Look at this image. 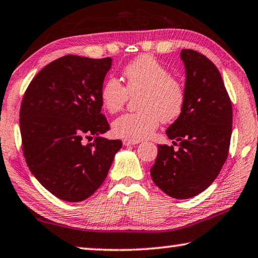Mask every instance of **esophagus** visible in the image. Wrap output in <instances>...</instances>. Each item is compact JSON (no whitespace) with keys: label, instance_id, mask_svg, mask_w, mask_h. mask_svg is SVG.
Returning <instances> with one entry per match:
<instances>
[{"label":"esophagus","instance_id":"34e87169","mask_svg":"<svg viewBox=\"0 0 258 258\" xmlns=\"http://www.w3.org/2000/svg\"><path fill=\"white\" fill-rule=\"evenodd\" d=\"M140 141H132V140H127V139H124L122 140V145L124 146H133V145H138Z\"/></svg>","mask_w":258,"mask_h":258}]
</instances>
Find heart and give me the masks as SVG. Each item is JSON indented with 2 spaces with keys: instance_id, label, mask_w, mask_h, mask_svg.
Listing matches in <instances>:
<instances>
[{
  "instance_id": "heart-1",
  "label": "heart",
  "mask_w": 258,
  "mask_h": 258,
  "mask_svg": "<svg viewBox=\"0 0 258 258\" xmlns=\"http://www.w3.org/2000/svg\"><path fill=\"white\" fill-rule=\"evenodd\" d=\"M126 87L116 78H109L101 88L103 108L116 113L125 107L130 95L140 94L138 108L141 111L125 113L112 122L114 136L140 141L153 136L161 119L170 122L180 116L185 104V89L180 81L150 55L138 57L124 69Z\"/></svg>"
}]
</instances>
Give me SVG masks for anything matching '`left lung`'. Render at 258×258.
Returning a JSON list of instances; mask_svg holds the SVG:
<instances>
[{
  "label": "left lung",
  "mask_w": 258,
  "mask_h": 258,
  "mask_svg": "<svg viewBox=\"0 0 258 258\" xmlns=\"http://www.w3.org/2000/svg\"><path fill=\"white\" fill-rule=\"evenodd\" d=\"M185 104L166 130L173 146L158 145L150 174L171 198H193L209 187L226 161L232 136V103L216 65L191 49H182Z\"/></svg>",
  "instance_id": "left-lung-1"
}]
</instances>
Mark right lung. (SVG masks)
<instances>
[{"instance_id":"add662e5","label":"right lung","mask_w":258,"mask_h":258,"mask_svg":"<svg viewBox=\"0 0 258 258\" xmlns=\"http://www.w3.org/2000/svg\"><path fill=\"white\" fill-rule=\"evenodd\" d=\"M111 65L110 57L63 56L34 77L23 97L19 125L27 166L64 201L95 193L121 148L120 140L101 137L110 128L100 93ZM93 136L92 144H84Z\"/></svg>"}]
</instances>
